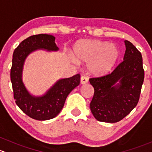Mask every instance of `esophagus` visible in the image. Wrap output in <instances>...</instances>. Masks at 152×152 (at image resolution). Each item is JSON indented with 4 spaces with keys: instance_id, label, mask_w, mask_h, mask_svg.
Returning <instances> with one entry per match:
<instances>
[{
    "instance_id": "esophagus-1",
    "label": "esophagus",
    "mask_w": 152,
    "mask_h": 152,
    "mask_svg": "<svg viewBox=\"0 0 152 152\" xmlns=\"http://www.w3.org/2000/svg\"><path fill=\"white\" fill-rule=\"evenodd\" d=\"M88 78L86 76H82L80 77V83L81 84H86L88 83Z\"/></svg>"
}]
</instances>
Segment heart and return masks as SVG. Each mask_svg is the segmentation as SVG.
<instances>
[{"instance_id": "b5f03b06", "label": "heart", "mask_w": 152, "mask_h": 152, "mask_svg": "<svg viewBox=\"0 0 152 152\" xmlns=\"http://www.w3.org/2000/svg\"><path fill=\"white\" fill-rule=\"evenodd\" d=\"M74 53L76 58L71 56L72 61L86 62L89 72L96 75L108 73L119 56V50L115 45L99 40L78 42L74 47Z\"/></svg>"}]
</instances>
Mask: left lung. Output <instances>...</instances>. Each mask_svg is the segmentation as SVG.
I'll use <instances>...</instances> for the list:
<instances>
[{"instance_id":"left-lung-1","label":"left lung","mask_w":152,"mask_h":152,"mask_svg":"<svg viewBox=\"0 0 152 152\" xmlns=\"http://www.w3.org/2000/svg\"><path fill=\"white\" fill-rule=\"evenodd\" d=\"M124 43L123 61L110 74L89 79L94 88L91 111L102 122L121 121L135 107L140 98L144 80L141 53L130 42L125 40Z\"/></svg>"}]
</instances>
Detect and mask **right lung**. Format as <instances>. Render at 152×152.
<instances>
[{"label": "right lung", "instance_id": "right-lung-1", "mask_svg": "<svg viewBox=\"0 0 152 152\" xmlns=\"http://www.w3.org/2000/svg\"><path fill=\"white\" fill-rule=\"evenodd\" d=\"M55 37L50 34H38L23 40L15 50L11 69V81L15 102L23 113L34 119L45 121L55 118L63 108L69 94L80 82L77 74L58 80L41 96L31 95L23 81V70L28 56L37 50L58 51Z\"/></svg>", "mask_w": 152, "mask_h": 152}]
</instances>
